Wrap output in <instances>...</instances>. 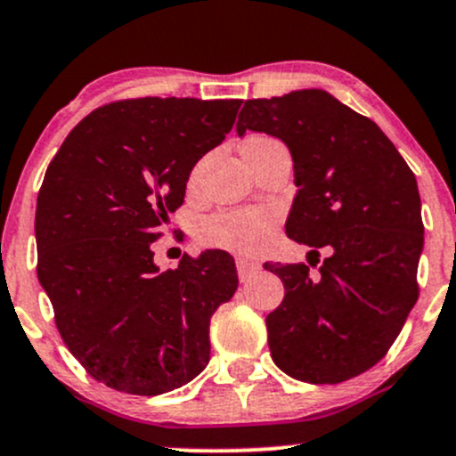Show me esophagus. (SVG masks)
<instances>
[{"label": "esophagus", "instance_id": "obj_1", "mask_svg": "<svg viewBox=\"0 0 456 456\" xmlns=\"http://www.w3.org/2000/svg\"><path fill=\"white\" fill-rule=\"evenodd\" d=\"M236 269H238V278L240 280H249L256 271H260V265L254 260H247V257H238L236 260Z\"/></svg>", "mask_w": 456, "mask_h": 456}]
</instances>
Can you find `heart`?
Returning a JSON list of instances; mask_svg holds the SVG:
<instances>
[{
    "mask_svg": "<svg viewBox=\"0 0 456 456\" xmlns=\"http://www.w3.org/2000/svg\"><path fill=\"white\" fill-rule=\"evenodd\" d=\"M278 214L269 207H245L209 216L200 224V240L242 256H257L273 236Z\"/></svg>",
    "mask_w": 456,
    "mask_h": 456,
    "instance_id": "heart-1",
    "label": "heart"
}]
</instances>
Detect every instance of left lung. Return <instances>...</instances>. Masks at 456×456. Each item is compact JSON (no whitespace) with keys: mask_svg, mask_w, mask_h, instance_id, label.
I'll use <instances>...</instances> for the list:
<instances>
[{"mask_svg":"<svg viewBox=\"0 0 456 456\" xmlns=\"http://www.w3.org/2000/svg\"><path fill=\"white\" fill-rule=\"evenodd\" d=\"M249 130L291 151L287 236L329 249L317 280L306 265H265L284 282L266 315L271 357L300 381L339 384L388 353L419 296L417 178L377 123L315 87L245 101L236 132Z\"/></svg>","mask_w":456,"mask_h":456,"instance_id":"8db88e82","label":"left lung"}]
</instances>
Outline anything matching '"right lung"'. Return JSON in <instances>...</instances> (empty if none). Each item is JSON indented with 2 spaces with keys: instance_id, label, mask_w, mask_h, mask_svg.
<instances>
[{
  "instance_id": "add662e5",
  "label": "right lung",
  "mask_w": 456,
  "mask_h": 456,
  "mask_svg": "<svg viewBox=\"0 0 456 456\" xmlns=\"http://www.w3.org/2000/svg\"><path fill=\"white\" fill-rule=\"evenodd\" d=\"M240 99H127L87 114L37 196V275L63 342L105 386L163 395L209 362V322L238 289L227 251L159 271L151 242Z\"/></svg>"
}]
</instances>
